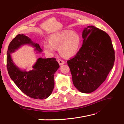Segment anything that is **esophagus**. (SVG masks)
<instances>
[{"mask_svg":"<svg viewBox=\"0 0 124 124\" xmlns=\"http://www.w3.org/2000/svg\"><path fill=\"white\" fill-rule=\"evenodd\" d=\"M57 61H58V62H59V63L60 65H62V64H63L65 63V62L64 61L61 60V59H59L57 60Z\"/></svg>","mask_w":124,"mask_h":124,"instance_id":"1","label":"esophagus"}]
</instances>
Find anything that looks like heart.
<instances>
[{
	"mask_svg": "<svg viewBox=\"0 0 124 124\" xmlns=\"http://www.w3.org/2000/svg\"><path fill=\"white\" fill-rule=\"evenodd\" d=\"M49 43H45L43 49L48 54L54 53L55 48L62 56L69 58L77 54L81 47L82 39L78 33L74 31L64 30L51 34Z\"/></svg>",
	"mask_w": 124,
	"mask_h": 124,
	"instance_id": "obj_1",
	"label": "heart"
}]
</instances>
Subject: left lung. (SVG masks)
<instances>
[{
  "label": "left lung",
  "instance_id": "left-lung-1",
  "mask_svg": "<svg viewBox=\"0 0 124 124\" xmlns=\"http://www.w3.org/2000/svg\"><path fill=\"white\" fill-rule=\"evenodd\" d=\"M82 37V46L67 63L74 86L81 93H89L105 81L113 67L115 54L105 31L89 26L84 28Z\"/></svg>",
  "mask_w": 124,
  "mask_h": 124
}]
</instances>
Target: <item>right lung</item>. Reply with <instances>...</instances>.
I'll return each mask as SVG.
<instances>
[{
	"label": "right lung",
	"mask_w": 124,
	"mask_h": 124,
	"mask_svg": "<svg viewBox=\"0 0 124 124\" xmlns=\"http://www.w3.org/2000/svg\"><path fill=\"white\" fill-rule=\"evenodd\" d=\"M25 44H31L35 50L41 52L40 46L34 43L23 34H18L9 43L7 53V69L9 77L18 88L31 98L43 99L49 97L54 87V74L59 68V63L54 57L39 58L33 70L27 72L19 69L11 59L10 54Z\"/></svg>",
	"instance_id": "right-lung-1"
}]
</instances>
